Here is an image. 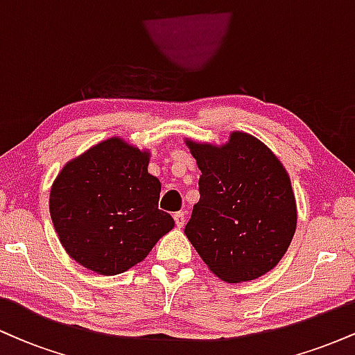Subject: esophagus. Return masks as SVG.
Masks as SVG:
<instances>
[{"instance_id":"1","label":"esophagus","mask_w":355,"mask_h":355,"mask_svg":"<svg viewBox=\"0 0 355 355\" xmlns=\"http://www.w3.org/2000/svg\"><path fill=\"white\" fill-rule=\"evenodd\" d=\"M175 218V223H177L178 229H182L183 225H185V211H177V214L173 215Z\"/></svg>"}]
</instances>
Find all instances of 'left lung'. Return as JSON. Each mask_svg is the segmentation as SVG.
I'll use <instances>...</instances> for the list:
<instances>
[{
  "instance_id": "8db88e82",
  "label": "left lung",
  "mask_w": 355,
  "mask_h": 355,
  "mask_svg": "<svg viewBox=\"0 0 355 355\" xmlns=\"http://www.w3.org/2000/svg\"><path fill=\"white\" fill-rule=\"evenodd\" d=\"M200 168V200L185 235L218 279L254 280L280 262L297 227L291 177L259 138L234 132L225 145L187 140Z\"/></svg>"
}]
</instances>
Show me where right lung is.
<instances>
[{"label":"right lung","mask_w":355,"mask_h":355,"mask_svg":"<svg viewBox=\"0 0 355 355\" xmlns=\"http://www.w3.org/2000/svg\"><path fill=\"white\" fill-rule=\"evenodd\" d=\"M150 153L113 137L63 166L50 191V215L67 254L100 275L137 266L173 229L158 210L162 185Z\"/></svg>","instance_id":"right-lung-1"}]
</instances>
